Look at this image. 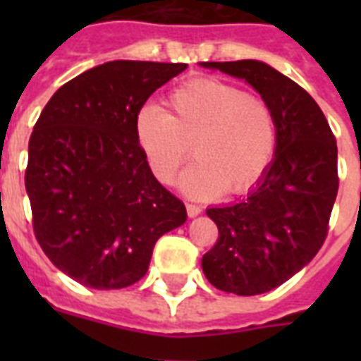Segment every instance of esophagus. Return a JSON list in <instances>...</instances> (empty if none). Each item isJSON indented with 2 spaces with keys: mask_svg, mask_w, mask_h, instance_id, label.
Instances as JSON below:
<instances>
[{
  "mask_svg": "<svg viewBox=\"0 0 361 361\" xmlns=\"http://www.w3.org/2000/svg\"><path fill=\"white\" fill-rule=\"evenodd\" d=\"M187 215L189 217H197V215H200V212H202V208L200 206H197V204H187Z\"/></svg>",
  "mask_w": 361,
  "mask_h": 361,
  "instance_id": "34e87169",
  "label": "esophagus"
}]
</instances>
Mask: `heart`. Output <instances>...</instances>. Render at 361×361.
Listing matches in <instances>:
<instances>
[{
	"mask_svg": "<svg viewBox=\"0 0 361 361\" xmlns=\"http://www.w3.org/2000/svg\"><path fill=\"white\" fill-rule=\"evenodd\" d=\"M136 140L149 170L172 183L187 157L181 189L197 198L247 195L264 180L277 152V120L262 97L208 76L181 84L166 112L147 104L136 114Z\"/></svg>",
	"mask_w": 361,
	"mask_h": 361,
	"instance_id": "b5f03b06",
	"label": "heart"
}]
</instances>
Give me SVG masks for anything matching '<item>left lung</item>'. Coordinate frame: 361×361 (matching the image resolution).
Segmentation results:
<instances>
[{"mask_svg":"<svg viewBox=\"0 0 361 361\" xmlns=\"http://www.w3.org/2000/svg\"><path fill=\"white\" fill-rule=\"evenodd\" d=\"M202 65L249 82L277 120V152L257 189L206 212L219 238L202 257L204 274L219 290L255 296L290 279L324 243L339 189L336 136L314 99L274 67L255 59Z\"/></svg>","mask_w":361,"mask_h":361,"instance_id":"1","label":"left lung"}]
</instances>
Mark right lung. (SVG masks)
<instances>
[{
	"instance_id": "1",
	"label": "right lung",
	"mask_w": 361,
	"mask_h": 361,
	"mask_svg": "<svg viewBox=\"0 0 361 361\" xmlns=\"http://www.w3.org/2000/svg\"><path fill=\"white\" fill-rule=\"evenodd\" d=\"M185 63L109 61L54 93L30 136L25 191L39 245L97 290L140 281L164 232L185 223L180 198L152 174L136 114Z\"/></svg>"
}]
</instances>
